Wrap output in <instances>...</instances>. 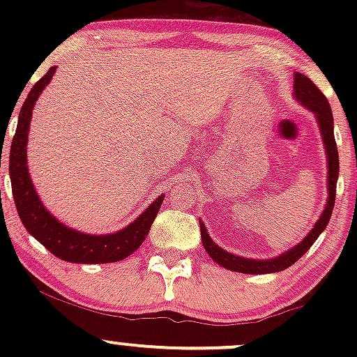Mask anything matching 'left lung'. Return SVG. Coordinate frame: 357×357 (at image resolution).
I'll return each instance as SVG.
<instances>
[{
  "label": "left lung",
  "mask_w": 357,
  "mask_h": 357,
  "mask_svg": "<svg viewBox=\"0 0 357 357\" xmlns=\"http://www.w3.org/2000/svg\"><path fill=\"white\" fill-rule=\"evenodd\" d=\"M294 97L301 102L304 107L312 110L315 119H317L319 129H321V136L324 141V147H326L327 154V203L324 208L322 215L315 221L314 228L307 233V236L301 243L290 248L289 252L282 253L275 258H268V260H253V258H245L233 255V253L227 252L210 238V233L204 228L203 221H199V230H202V241L203 247L208 252L216 264L225 267L227 270L238 273H272V272H282V270L289 268L294 265L304 253L314 245V241L319 238V235L326 230L327 223H329L331 215L334 210L335 202V183H337L339 176V154H337V144L334 139V117L333 110H331L329 102H327L326 96L317 89L309 77L302 75V73H294Z\"/></svg>",
  "instance_id": "obj_1"
}]
</instances>
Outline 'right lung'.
<instances>
[{
	"label": "right lung",
	"mask_w": 357,
	"mask_h": 357,
	"mask_svg": "<svg viewBox=\"0 0 357 357\" xmlns=\"http://www.w3.org/2000/svg\"><path fill=\"white\" fill-rule=\"evenodd\" d=\"M56 67H52L45 75L33 85L23 102L18 116V126L13 136L10 151V176L13 188V199L18 210L20 220L28 233L35 236L48 252L72 264H110V261L124 260L132 255L146 240L151 225L155 220L161 208L165 195L154 199V203L146 208V211L134 220L129 227L122 228L110 235H87L73 228L65 227L40 202L33 183L26 166V142L30 130L31 112L35 102L50 84Z\"/></svg>",
	"instance_id": "1"
}]
</instances>
